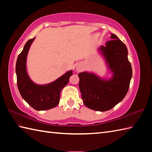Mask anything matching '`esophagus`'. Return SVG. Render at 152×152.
Instances as JSON below:
<instances>
[{
  "label": "esophagus",
  "instance_id": "esophagus-1",
  "mask_svg": "<svg viewBox=\"0 0 152 152\" xmlns=\"http://www.w3.org/2000/svg\"><path fill=\"white\" fill-rule=\"evenodd\" d=\"M76 70L78 71V72H80V71L82 70V67L80 66H76Z\"/></svg>",
  "mask_w": 152,
  "mask_h": 152
}]
</instances>
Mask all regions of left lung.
<instances>
[{
  "label": "left lung",
  "mask_w": 152,
  "mask_h": 152,
  "mask_svg": "<svg viewBox=\"0 0 152 152\" xmlns=\"http://www.w3.org/2000/svg\"><path fill=\"white\" fill-rule=\"evenodd\" d=\"M110 38L105 46L99 48L111 73L110 78H102L88 71L78 74L83 104L96 111L109 110L120 102L127 94L132 78L127 47L115 34H111Z\"/></svg>",
  "instance_id": "obj_1"
}]
</instances>
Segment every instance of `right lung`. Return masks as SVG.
<instances>
[{
  "label": "right lung",
  "instance_id": "right-lung-1",
  "mask_svg": "<svg viewBox=\"0 0 152 152\" xmlns=\"http://www.w3.org/2000/svg\"><path fill=\"white\" fill-rule=\"evenodd\" d=\"M35 38L27 42L19 55L15 66L19 91L25 101L36 110H46L59 104L61 90L69 83L72 70H69L59 78L48 84L39 85L32 81L27 70L28 50Z\"/></svg>",
  "mask_w": 152,
  "mask_h": 152
}]
</instances>
